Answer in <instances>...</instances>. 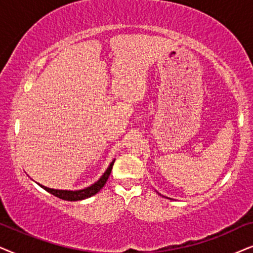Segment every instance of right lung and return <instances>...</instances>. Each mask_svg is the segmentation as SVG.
<instances>
[{"label":"right lung","instance_id":"add662e5","mask_svg":"<svg viewBox=\"0 0 253 253\" xmlns=\"http://www.w3.org/2000/svg\"><path fill=\"white\" fill-rule=\"evenodd\" d=\"M114 161L111 162V164L107 168L105 172L102 177L99 178L98 180L96 181L95 184H92L91 186L86 187V188H83V190H77V191H67V190H54V188H49V187H46L43 186V185L39 184L38 185L40 187H42L43 190L48 192V193L55 195V197L60 198V199L62 200H67V201H79V200H83V199H86V198H90L92 197V195H95L96 193H98V192L102 190L104 185L106 184L107 179H109V176L111 173V170H112V167L114 164Z\"/></svg>","mask_w":253,"mask_h":253}]
</instances>
